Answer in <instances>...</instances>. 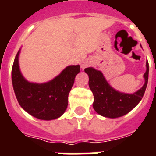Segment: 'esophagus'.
<instances>
[{
	"instance_id": "obj_1",
	"label": "esophagus",
	"mask_w": 156,
	"mask_h": 156,
	"mask_svg": "<svg viewBox=\"0 0 156 156\" xmlns=\"http://www.w3.org/2000/svg\"><path fill=\"white\" fill-rule=\"evenodd\" d=\"M87 64H83V65H82V68H85V67H87Z\"/></svg>"
}]
</instances>
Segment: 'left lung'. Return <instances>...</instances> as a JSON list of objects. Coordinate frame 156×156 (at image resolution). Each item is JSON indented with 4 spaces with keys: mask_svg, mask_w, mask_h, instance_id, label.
<instances>
[{
    "mask_svg": "<svg viewBox=\"0 0 156 156\" xmlns=\"http://www.w3.org/2000/svg\"><path fill=\"white\" fill-rule=\"evenodd\" d=\"M85 72L89 76V87L95 99L93 108L95 112L105 117L116 118L129 112L143 97L147 86L149 64L147 62L144 85L133 94H125L114 90L100 71L89 67L85 69Z\"/></svg>",
    "mask_w": 156,
    "mask_h": 156,
    "instance_id": "left-lung-1",
    "label": "left lung"
}]
</instances>
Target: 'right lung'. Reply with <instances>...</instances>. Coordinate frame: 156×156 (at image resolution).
Returning a JSON list of instances; mask_svg holds the SVG:
<instances>
[{
  "label": "right lung",
  "instance_id": "right-lung-1",
  "mask_svg": "<svg viewBox=\"0 0 156 156\" xmlns=\"http://www.w3.org/2000/svg\"><path fill=\"white\" fill-rule=\"evenodd\" d=\"M17 53L12 68V83L16 98L26 112L36 118L50 121L60 117L67 108L68 96L80 66L66 67L57 77L46 83H29L23 78Z\"/></svg>",
  "mask_w": 156,
  "mask_h": 156
}]
</instances>
